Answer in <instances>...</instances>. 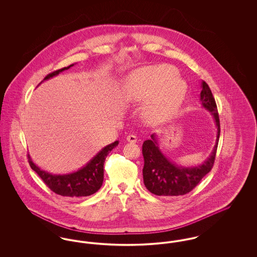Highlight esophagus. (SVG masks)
<instances>
[{
    "instance_id": "34e87169",
    "label": "esophagus",
    "mask_w": 257,
    "mask_h": 257,
    "mask_svg": "<svg viewBox=\"0 0 257 257\" xmlns=\"http://www.w3.org/2000/svg\"><path fill=\"white\" fill-rule=\"evenodd\" d=\"M126 140H127V142H129L131 144H135V143H137L138 139H137V137L135 135H129V136H127Z\"/></svg>"
}]
</instances>
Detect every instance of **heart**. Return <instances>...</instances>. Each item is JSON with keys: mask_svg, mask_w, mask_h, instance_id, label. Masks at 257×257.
Listing matches in <instances>:
<instances>
[{"mask_svg": "<svg viewBox=\"0 0 257 257\" xmlns=\"http://www.w3.org/2000/svg\"><path fill=\"white\" fill-rule=\"evenodd\" d=\"M176 76V70L165 64L137 69L125 80L123 98L137 104L149 97L144 108L145 118L163 121L179 108L187 93L186 82Z\"/></svg>", "mask_w": 257, "mask_h": 257, "instance_id": "heart-1", "label": "heart"}]
</instances>
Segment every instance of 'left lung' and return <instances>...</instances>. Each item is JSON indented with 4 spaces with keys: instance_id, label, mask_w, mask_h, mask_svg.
I'll return each mask as SVG.
<instances>
[{
    "instance_id": "obj_1",
    "label": "left lung",
    "mask_w": 257,
    "mask_h": 257,
    "mask_svg": "<svg viewBox=\"0 0 257 257\" xmlns=\"http://www.w3.org/2000/svg\"><path fill=\"white\" fill-rule=\"evenodd\" d=\"M201 87L200 101L202 106L212 113L217 126L216 145L209 158L202 165L185 168L173 164L165 157L158 147L155 135H151V140L145 141L143 145L145 159L143 175L147 190L156 196H183L190 193L214 166L220 138V118L210 87L204 81L201 83Z\"/></svg>"
}]
</instances>
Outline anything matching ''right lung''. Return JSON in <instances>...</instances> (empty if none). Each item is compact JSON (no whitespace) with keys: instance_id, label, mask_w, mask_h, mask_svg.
Wrapping results in <instances>:
<instances>
[{"instance_id":"add662e5","label":"right lung","mask_w":257,"mask_h":257,"mask_svg":"<svg viewBox=\"0 0 257 257\" xmlns=\"http://www.w3.org/2000/svg\"><path fill=\"white\" fill-rule=\"evenodd\" d=\"M74 64H71L67 67H63L48 74L43 79V81L57 76L63 70L69 69ZM117 145L118 142L116 141L104 147L85 167H83L79 171L68 174H52L47 171H42L32 161L30 155H28V161L32 170L36 171L39 177L43 180V182L49 187L51 191H53L57 195L69 197L88 196L96 193L101 188L104 179L105 160L110 151Z\"/></svg>"}]
</instances>
